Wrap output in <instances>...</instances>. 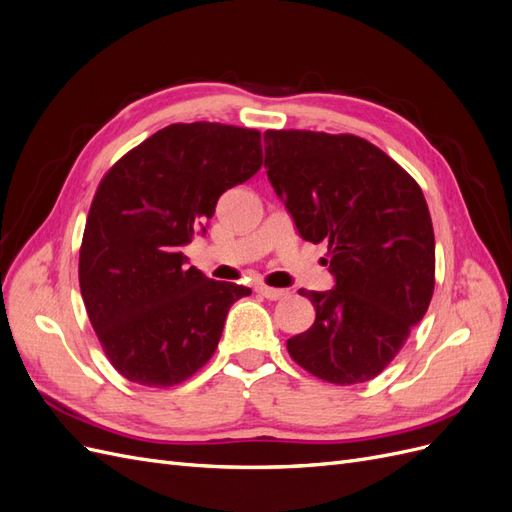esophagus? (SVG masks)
<instances>
[{
  "instance_id": "1",
  "label": "esophagus",
  "mask_w": 512,
  "mask_h": 512,
  "mask_svg": "<svg viewBox=\"0 0 512 512\" xmlns=\"http://www.w3.org/2000/svg\"><path fill=\"white\" fill-rule=\"evenodd\" d=\"M262 297L265 299H269V301H280V299H284V297H288V292L286 290H282V288H271V286H258L256 288Z\"/></svg>"
}]
</instances>
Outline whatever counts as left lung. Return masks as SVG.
<instances>
[{
    "label": "left lung",
    "mask_w": 512,
    "mask_h": 512,
    "mask_svg": "<svg viewBox=\"0 0 512 512\" xmlns=\"http://www.w3.org/2000/svg\"><path fill=\"white\" fill-rule=\"evenodd\" d=\"M265 168L305 241L329 245L335 288L303 292L316 307L288 339L292 361L339 386L376 378L436 284V239L418 183L354 134L267 130Z\"/></svg>",
    "instance_id": "obj_1"
}]
</instances>
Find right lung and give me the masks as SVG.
Segmentation results:
<instances>
[{"instance_id":"1","label":"right lung","mask_w":512,"mask_h":512,"mask_svg":"<svg viewBox=\"0 0 512 512\" xmlns=\"http://www.w3.org/2000/svg\"><path fill=\"white\" fill-rule=\"evenodd\" d=\"M262 166L260 132L173 123L102 177L89 207L79 284L108 361L143 386L181 384L218 348L230 305L250 288L188 267L181 247L205 232L218 198Z\"/></svg>"}]
</instances>
